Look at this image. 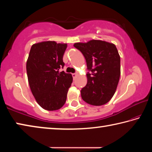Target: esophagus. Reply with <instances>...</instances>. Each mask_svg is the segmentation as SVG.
Masks as SVG:
<instances>
[{"mask_svg": "<svg viewBox=\"0 0 152 152\" xmlns=\"http://www.w3.org/2000/svg\"><path fill=\"white\" fill-rule=\"evenodd\" d=\"M77 75H78V74H77V73H74V74H72V77H73V78H74V79H75V78H76Z\"/></svg>", "mask_w": 152, "mask_h": 152, "instance_id": "34e87169", "label": "esophagus"}]
</instances>
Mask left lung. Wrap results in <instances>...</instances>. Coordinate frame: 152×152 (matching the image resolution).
I'll return each mask as SVG.
<instances>
[{"instance_id":"obj_1","label":"left lung","mask_w":152,"mask_h":152,"mask_svg":"<svg viewBox=\"0 0 152 152\" xmlns=\"http://www.w3.org/2000/svg\"><path fill=\"white\" fill-rule=\"evenodd\" d=\"M74 46L86 59L88 70L87 84L81 90L82 99L88 104L101 106L114 95L121 75L120 56L115 44L92 39L76 43Z\"/></svg>"}]
</instances>
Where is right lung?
I'll use <instances>...</instances> for the list:
<instances>
[{
	"mask_svg": "<svg viewBox=\"0 0 152 152\" xmlns=\"http://www.w3.org/2000/svg\"><path fill=\"white\" fill-rule=\"evenodd\" d=\"M66 48L67 43L53 41L35 43L31 48L26 64L28 82L36 101L45 110L62 107L72 83L71 74L59 72L64 66Z\"/></svg>",
	"mask_w": 152,
	"mask_h": 152,
	"instance_id": "right-lung-1",
	"label": "right lung"
}]
</instances>
